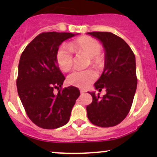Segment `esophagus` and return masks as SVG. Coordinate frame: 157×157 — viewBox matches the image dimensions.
<instances>
[{
	"mask_svg": "<svg viewBox=\"0 0 157 157\" xmlns=\"http://www.w3.org/2000/svg\"><path fill=\"white\" fill-rule=\"evenodd\" d=\"M80 93H84L85 92H86V90H83V89H80Z\"/></svg>",
	"mask_w": 157,
	"mask_h": 157,
	"instance_id": "34e87169",
	"label": "esophagus"
}]
</instances>
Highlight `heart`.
Segmentation results:
<instances>
[{"mask_svg": "<svg viewBox=\"0 0 157 157\" xmlns=\"http://www.w3.org/2000/svg\"><path fill=\"white\" fill-rule=\"evenodd\" d=\"M100 43L90 36H81L74 39L67 45H62L56 53V61L62 71H68L73 67L72 51L83 52L88 55L90 61L95 66H100L103 62V58L99 54L101 52ZM96 73L91 69L76 70L67 77L70 84L78 87H85L96 79Z\"/></svg>", "mask_w": 157, "mask_h": 157, "instance_id": "heart-1", "label": "heart"}]
</instances>
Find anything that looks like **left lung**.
Returning <instances> with one entry per match:
<instances>
[{"label": "left lung", "mask_w": 157, "mask_h": 157, "mask_svg": "<svg viewBox=\"0 0 157 157\" xmlns=\"http://www.w3.org/2000/svg\"><path fill=\"white\" fill-rule=\"evenodd\" d=\"M87 33L99 39L105 49L104 71L94 86L106 91L102 97L89 93L93 102L86 106L87 117L94 125L113 127L126 118L132 105L137 84L135 56L124 39L113 33Z\"/></svg>", "instance_id": "1"}]
</instances>
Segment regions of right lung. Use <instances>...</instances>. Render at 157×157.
<instances>
[{"mask_svg":"<svg viewBox=\"0 0 157 157\" xmlns=\"http://www.w3.org/2000/svg\"><path fill=\"white\" fill-rule=\"evenodd\" d=\"M75 34L44 32L26 47L20 56L17 86L29 119L44 129H55L68 122L80 96L75 86L61 89L65 77L56 61L58 47ZM55 88L58 93H53Z\"/></svg>","mask_w":157,"mask_h":157,"instance_id":"right-lung-1","label":"right lung"}]
</instances>
